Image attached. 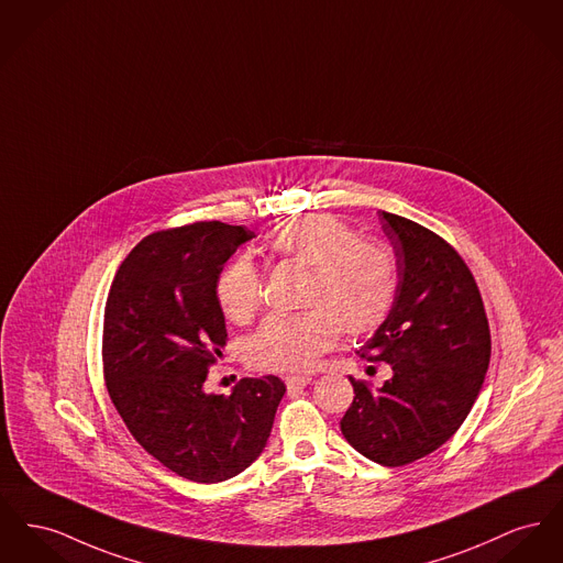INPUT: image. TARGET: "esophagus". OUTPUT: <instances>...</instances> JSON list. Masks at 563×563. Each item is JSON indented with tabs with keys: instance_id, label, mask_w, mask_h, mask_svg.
I'll return each mask as SVG.
<instances>
[{
	"instance_id": "esophagus-1",
	"label": "esophagus",
	"mask_w": 563,
	"mask_h": 563,
	"mask_svg": "<svg viewBox=\"0 0 563 563\" xmlns=\"http://www.w3.org/2000/svg\"><path fill=\"white\" fill-rule=\"evenodd\" d=\"M310 380H312L310 376H287V378H285V385H287L289 394H298Z\"/></svg>"
}]
</instances>
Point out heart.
Returning <instances> with one entry per match:
<instances>
[{
    "label": "heart",
    "mask_w": 563,
    "mask_h": 563,
    "mask_svg": "<svg viewBox=\"0 0 563 563\" xmlns=\"http://www.w3.org/2000/svg\"><path fill=\"white\" fill-rule=\"evenodd\" d=\"M272 255L308 267L301 312H274L249 338V362L267 372H308L338 340L340 330L365 335L378 330L396 301L397 274L391 251L357 238L325 212L278 223L265 238ZM221 312L249 323L262 303V274L246 257H233L214 280Z\"/></svg>",
    "instance_id": "heart-1"
}]
</instances>
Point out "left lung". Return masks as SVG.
<instances>
[{"mask_svg":"<svg viewBox=\"0 0 563 563\" xmlns=\"http://www.w3.org/2000/svg\"><path fill=\"white\" fill-rule=\"evenodd\" d=\"M397 265L396 301L360 349L394 376L372 389L351 378L340 421L346 442L380 465L417 462L460 430L483 387L492 335L476 280L460 253L428 228L378 212Z\"/></svg>","mask_w":563,"mask_h":563,"instance_id":"left-lung-1","label":"left lung"}]
</instances>
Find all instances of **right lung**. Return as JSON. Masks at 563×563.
I'll use <instances>...</instances> for the list:
<instances>
[{"mask_svg": "<svg viewBox=\"0 0 563 563\" xmlns=\"http://www.w3.org/2000/svg\"><path fill=\"white\" fill-rule=\"evenodd\" d=\"M251 238L221 221L151 233L117 269L106 301L110 399L148 455L196 483L228 481L255 462L287 391L272 374L242 378L232 396L203 391L228 340L214 280Z\"/></svg>", "mask_w": 563, "mask_h": 563, "instance_id": "add662e5", "label": "right lung"}]
</instances>
